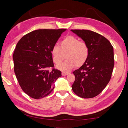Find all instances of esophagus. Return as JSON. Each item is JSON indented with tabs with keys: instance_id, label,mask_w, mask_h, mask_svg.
Here are the masks:
<instances>
[{
	"instance_id": "34e87169",
	"label": "esophagus",
	"mask_w": 128,
	"mask_h": 128,
	"mask_svg": "<svg viewBox=\"0 0 128 128\" xmlns=\"http://www.w3.org/2000/svg\"><path fill=\"white\" fill-rule=\"evenodd\" d=\"M69 74V73L68 72H62V76H66L67 74Z\"/></svg>"
}]
</instances>
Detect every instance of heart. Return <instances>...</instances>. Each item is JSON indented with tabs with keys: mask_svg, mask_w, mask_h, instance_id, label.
<instances>
[{
	"mask_svg": "<svg viewBox=\"0 0 128 128\" xmlns=\"http://www.w3.org/2000/svg\"><path fill=\"white\" fill-rule=\"evenodd\" d=\"M66 54V60L59 64L57 68L63 71H68L76 66H81L87 60L89 55V48L85 41L80 40L77 37L68 36L60 42V47L54 45L51 49V54L55 64H59Z\"/></svg>",
	"mask_w": 128,
	"mask_h": 128,
	"instance_id": "b5f03b06",
	"label": "heart"
}]
</instances>
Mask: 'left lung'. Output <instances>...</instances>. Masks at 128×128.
I'll return each mask as SVG.
<instances>
[{
    "label": "left lung",
    "instance_id": "obj_1",
    "mask_svg": "<svg viewBox=\"0 0 128 128\" xmlns=\"http://www.w3.org/2000/svg\"><path fill=\"white\" fill-rule=\"evenodd\" d=\"M89 48L86 62L73 72V92L82 98H92L102 92L111 80L114 66V48L107 38L88 30H71Z\"/></svg>",
    "mask_w": 128,
    "mask_h": 128
}]
</instances>
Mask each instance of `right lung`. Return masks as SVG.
Returning a JSON list of instances; mask_svg holds the SVG:
<instances>
[{"label":"right lung","mask_w":128,"mask_h":128,"mask_svg":"<svg viewBox=\"0 0 128 128\" xmlns=\"http://www.w3.org/2000/svg\"><path fill=\"white\" fill-rule=\"evenodd\" d=\"M66 29H38L23 36L15 48L14 71L23 92L32 98L47 96L62 72L54 68L51 49ZM51 69V71L49 69Z\"/></svg>","instance_id":"obj_1"}]
</instances>
